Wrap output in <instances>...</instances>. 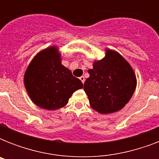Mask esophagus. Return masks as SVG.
Instances as JSON below:
<instances>
[{
    "label": "esophagus",
    "instance_id": "34e87169",
    "mask_svg": "<svg viewBox=\"0 0 159 159\" xmlns=\"http://www.w3.org/2000/svg\"><path fill=\"white\" fill-rule=\"evenodd\" d=\"M80 80L82 81V83H84V82H85V77H83V76H82V77H80Z\"/></svg>",
    "mask_w": 159,
    "mask_h": 159
}]
</instances>
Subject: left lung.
Returning a JSON list of instances; mask_svg holds the SVG:
<instances>
[{"label":"left lung","mask_w":159,"mask_h":159,"mask_svg":"<svg viewBox=\"0 0 159 159\" xmlns=\"http://www.w3.org/2000/svg\"><path fill=\"white\" fill-rule=\"evenodd\" d=\"M84 89L92 109L110 114L123 108L136 87V77L127 61L117 52L107 49L103 59L88 70Z\"/></svg>","instance_id":"1"}]
</instances>
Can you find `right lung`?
Masks as SVG:
<instances>
[{
  "mask_svg": "<svg viewBox=\"0 0 159 159\" xmlns=\"http://www.w3.org/2000/svg\"><path fill=\"white\" fill-rule=\"evenodd\" d=\"M24 81L32 102L50 111L66 106L72 93L83 87L81 80L61 64L56 47L46 48L34 57Z\"/></svg>",
  "mask_w": 159,
  "mask_h": 159,
  "instance_id": "1",
  "label": "right lung"
}]
</instances>
